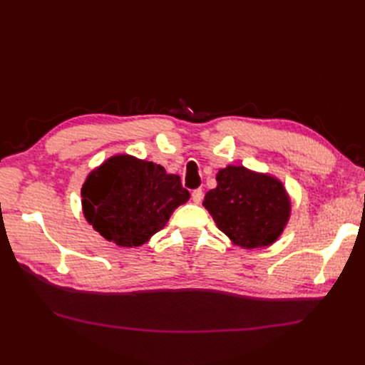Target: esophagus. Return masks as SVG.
Listing matches in <instances>:
<instances>
[{"label": "esophagus", "instance_id": "34e87169", "mask_svg": "<svg viewBox=\"0 0 365 365\" xmlns=\"http://www.w3.org/2000/svg\"><path fill=\"white\" fill-rule=\"evenodd\" d=\"M202 197H204V192L201 189H196L192 192V200L195 204H200L202 201Z\"/></svg>", "mask_w": 365, "mask_h": 365}]
</instances>
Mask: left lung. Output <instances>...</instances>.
<instances>
[{
    "mask_svg": "<svg viewBox=\"0 0 365 365\" xmlns=\"http://www.w3.org/2000/svg\"><path fill=\"white\" fill-rule=\"evenodd\" d=\"M216 181L217 187L207 192L202 205L217 228L248 250L274 244L291 215V200L283 184L244 165L220 169Z\"/></svg>",
    "mask_w": 365,
    "mask_h": 365,
    "instance_id": "8db88e82",
    "label": "left lung"
}]
</instances>
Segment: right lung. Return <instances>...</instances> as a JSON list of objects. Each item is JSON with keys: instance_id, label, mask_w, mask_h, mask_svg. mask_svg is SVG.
Instances as JSON below:
<instances>
[{"instance_id": "add662e5", "label": "right lung", "mask_w": 365, "mask_h": 365, "mask_svg": "<svg viewBox=\"0 0 365 365\" xmlns=\"http://www.w3.org/2000/svg\"><path fill=\"white\" fill-rule=\"evenodd\" d=\"M189 197L178 175L130 155L108 158L82 187L85 219L106 240L128 248L158 233Z\"/></svg>"}]
</instances>
